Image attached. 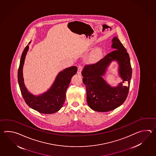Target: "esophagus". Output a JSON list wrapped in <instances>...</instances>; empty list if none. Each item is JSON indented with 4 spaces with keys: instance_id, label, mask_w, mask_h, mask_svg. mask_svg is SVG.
<instances>
[{
    "instance_id": "obj_1",
    "label": "esophagus",
    "mask_w": 156,
    "mask_h": 156,
    "mask_svg": "<svg viewBox=\"0 0 156 156\" xmlns=\"http://www.w3.org/2000/svg\"><path fill=\"white\" fill-rule=\"evenodd\" d=\"M83 67L81 65H79L78 67H77V73H78L79 75H81V71H82V70H83Z\"/></svg>"
}]
</instances>
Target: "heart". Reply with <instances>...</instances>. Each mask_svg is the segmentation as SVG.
Returning <instances> with one entry per match:
<instances>
[{
  "label": "heart",
  "instance_id": "heart-1",
  "mask_svg": "<svg viewBox=\"0 0 156 156\" xmlns=\"http://www.w3.org/2000/svg\"><path fill=\"white\" fill-rule=\"evenodd\" d=\"M100 55H101L100 51L99 50H97L95 52H94L91 55V60H94V61L97 60L99 58Z\"/></svg>",
  "mask_w": 156,
  "mask_h": 156
}]
</instances>
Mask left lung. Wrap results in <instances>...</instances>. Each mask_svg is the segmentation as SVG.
<instances>
[{
	"label": "left lung",
	"mask_w": 156,
	"mask_h": 156,
	"mask_svg": "<svg viewBox=\"0 0 156 156\" xmlns=\"http://www.w3.org/2000/svg\"><path fill=\"white\" fill-rule=\"evenodd\" d=\"M112 42L114 50L96 63L86 65L81 73L86 86L87 103L96 112H106L116 109L125 101L129 90L132 69L129 54L116 37ZM113 60H116L120 64V73L126 86L122 83L116 88H112L101 77Z\"/></svg>",
	"instance_id": "1"
}]
</instances>
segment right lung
Here are the masks:
<instances>
[{"mask_svg": "<svg viewBox=\"0 0 156 156\" xmlns=\"http://www.w3.org/2000/svg\"><path fill=\"white\" fill-rule=\"evenodd\" d=\"M28 50V46L27 45L22 54L18 70V81L23 99L30 108L39 113L47 114L56 113L63 106L67 89L72 77L76 73L77 68L76 66L70 67L61 71L47 92L40 96H33L24 86L22 75V69Z\"/></svg>", "mask_w": 156, "mask_h": 156, "instance_id": "right-lung-1", "label": "right lung"}]
</instances>
